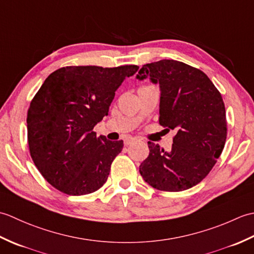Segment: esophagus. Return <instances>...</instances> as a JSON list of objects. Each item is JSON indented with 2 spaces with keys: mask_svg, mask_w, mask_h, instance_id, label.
<instances>
[{
  "mask_svg": "<svg viewBox=\"0 0 254 254\" xmlns=\"http://www.w3.org/2000/svg\"><path fill=\"white\" fill-rule=\"evenodd\" d=\"M134 141H135V138L132 137V136H127V137L124 138V145H126V146H127V145H130Z\"/></svg>",
  "mask_w": 254,
  "mask_h": 254,
  "instance_id": "34e87169",
  "label": "esophagus"
}]
</instances>
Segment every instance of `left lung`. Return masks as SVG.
<instances>
[{"label":"left lung","instance_id":"left-lung-1","mask_svg":"<svg viewBox=\"0 0 254 254\" xmlns=\"http://www.w3.org/2000/svg\"><path fill=\"white\" fill-rule=\"evenodd\" d=\"M136 78L159 84V123L177 130L169 152L148 142L149 155L139 166L141 176L160 191L196 186L225 146L227 122L222 95L206 74L176 60L146 64Z\"/></svg>","mask_w":254,"mask_h":254}]
</instances>
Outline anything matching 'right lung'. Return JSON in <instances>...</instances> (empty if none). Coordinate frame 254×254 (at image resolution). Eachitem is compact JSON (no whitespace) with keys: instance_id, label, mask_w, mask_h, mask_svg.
<instances>
[{"instance_id":"add662e5","label":"right lung","mask_w":254,"mask_h":254,"mask_svg":"<svg viewBox=\"0 0 254 254\" xmlns=\"http://www.w3.org/2000/svg\"><path fill=\"white\" fill-rule=\"evenodd\" d=\"M137 65L67 66L51 73L30 102L27 132L31 158L45 179L68 195L105 185L123 141L97 137L116 90Z\"/></svg>"}]
</instances>
